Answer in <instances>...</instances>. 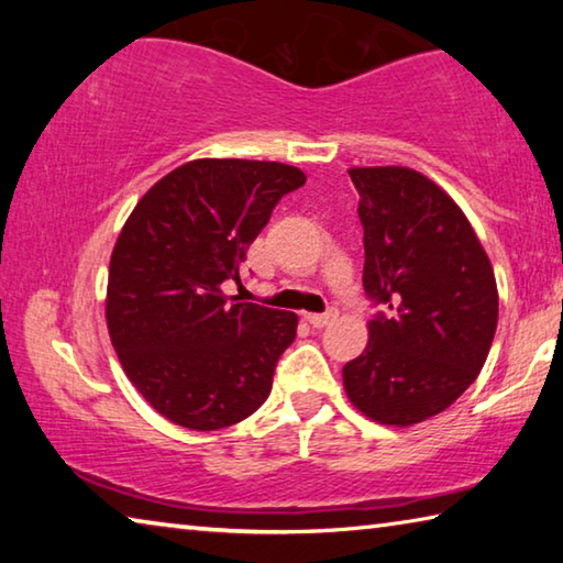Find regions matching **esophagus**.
Segmentation results:
<instances>
[{
    "label": "esophagus",
    "instance_id": "obj_1",
    "mask_svg": "<svg viewBox=\"0 0 563 563\" xmlns=\"http://www.w3.org/2000/svg\"><path fill=\"white\" fill-rule=\"evenodd\" d=\"M305 320H308L312 328H328V325H332V322L338 320V312L330 310V312H322V316H318V312H308V316H305Z\"/></svg>",
    "mask_w": 563,
    "mask_h": 563
}]
</instances>
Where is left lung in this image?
I'll list each match as a JSON object with an SVG mask.
<instances>
[{
    "label": "left lung",
    "mask_w": 563,
    "mask_h": 563,
    "mask_svg": "<svg viewBox=\"0 0 563 563\" xmlns=\"http://www.w3.org/2000/svg\"><path fill=\"white\" fill-rule=\"evenodd\" d=\"M365 228L362 285L387 312L342 367L357 412L412 427L444 412L487 362L499 318L494 268L470 218L432 178L407 166L347 170Z\"/></svg>",
    "instance_id": "left-lung-1"
}]
</instances>
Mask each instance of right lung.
<instances>
[{
	"label": "right lung",
	"mask_w": 563,
	"mask_h": 563,
	"mask_svg": "<svg viewBox=\"0 0 563 563\" xmlns=\"http://www.w3.org/2000/svg\"><path fill=\"white\" fill-rule=\"evenodd\" d=\"M278 161L196 158L151 186L113 245L107 325L123 373L168 422L211 432L251 417L298 316L231 302L245 251L300 188Z\"/></svg>",
	"instance_id": "obj_1"
}]
</instances>
